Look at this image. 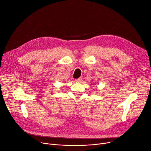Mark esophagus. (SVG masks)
Listing matches in <instances>:
<instances>
[{"instance_id": "obj_1", "label": "esophagus", "mask_w": 151, "mask_h": 151, "mask_svg": "<svg viewBox=\"0 0 151 151\" xmlns=\"http://www.w3.org/2000/svg\"><path fill=\"white\" fill-rule=\"evenodd\" d=\"M82 78H77V79H76V82H78V83H80V82H82Z\"/></svg>"}]
</instances>
